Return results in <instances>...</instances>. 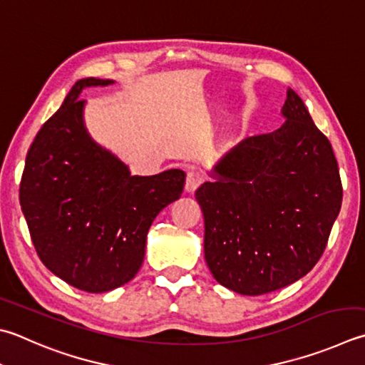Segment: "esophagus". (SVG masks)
Segmentation results:
<instances>
[{"mask_svg": "<svg viewBox=\"0 0 365 365\" xmlns=\"http://www.w3.org/2000/svg\"><path fill=\"white\" fill-rule=\"evenodd\" d=\"M202 182H203V175L200 171L198 170L187 171V176H185V190L194 192Z\"/></svg>", "mask_w": 365, "mask_h": 365, "instance_id": "1", "label": "esophagus"}]
</instances>
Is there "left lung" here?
I'll return each mask as SVG.
<instances>
[{
	"label": "left lung",
	"mask_w": 365,
	"mask_h": 365,
	"mask_svg": "<svg viewBox=\"0 0 365 365\" xmlns=\"http://www.w3.org/2000/svg\"><path fill=\"white\" fill-rule=\"evenodd\" d=\"M277 132L246 138L195 190L205 259L217 283L243 295L292 284L326 250L341 206L331 143L294 91Z\"/></svg>",
	"instance_id": "8db88e82"
}]
</instances>
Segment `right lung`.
Returning <instances> with one entry per match:
<instances>
[{"mask_svg":"<svg viewBox=\"0 0 365 365\" xmlns=\"http://www.w3.org/2000/svg\"><path fill=\"white\" fill-rule=\"evenodd\" d=\"M113 84L86 78L31 143L20 205L38 256L76 289L100 294L128 283L144 259L155 216L181 197L185 173L132 176L87 135L82 88Z\"/></svg>","mask_w":365,"mask_h":365,"instance_id":"right-lung-1","label":"right lung"}]
</instances>
